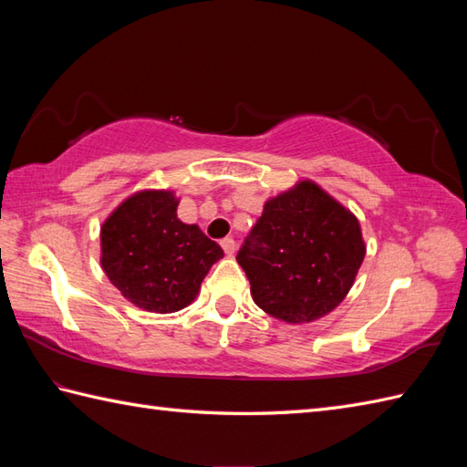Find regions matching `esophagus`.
Masks as SVG:
<instances>
[{
  "label": "esophagus",
  "mask_w": 467,
  "mask_h": 467,
  "mask_svg": "<svg viewBox=\"0 0 467 467\" xmlns=\"http://www.w3.org/2000/svg\"><path fill=\"white\" fill-rule=\"evenodd\" d=\"M221 246H223V251H224L228 256H233L234 251H236V243H234V239H231V236H226V239H223V241H221Z\"/></svg>",
  "instance_id": "1"
}]
</instances>
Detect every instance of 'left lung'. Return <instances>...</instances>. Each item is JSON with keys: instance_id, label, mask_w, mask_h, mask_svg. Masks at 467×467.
Listing matches in <instances>:
<instances>
[{"instance_id": "obj_1", "label": "left lung", "mask_w": 467, "mask_h": 467, "mask_svg": "<svg viewBox=\"0 0 467 467\" xmlns=\"http://www.w3.org/2000/svg\"><path fill=\"white\" fill-rule=\"evenodd\" d=\"M363 256L355 214L303 181L266 201L236 261L265 313L286 323H311L345 299Z\"/></svg>"}]
</instances>
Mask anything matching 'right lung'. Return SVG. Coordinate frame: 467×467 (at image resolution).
Listing matches in <instances>:
<instances>
[{
	"label": "right lung",
	"mask_w": 467,
	"mask_h": 467,
	"mask_svg": "<svg viewBox=\"0 0 467 467\" xmlns=\"http://www.w3.org/2000/svg\"><path fill=\"white\" fill-rule=\"evenodd\" d=\"M171 191H142L116 208L100 231L102 269L128 301L174 313L194 301L221 246L176 216Z\"/></svg>",
	"instance_id": "1"
}]
</instances>
